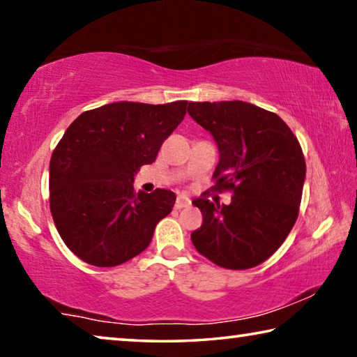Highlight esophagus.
Masks as SVG:
<instances>
[{"label":"esophagus","instance_id":"34e87169","mask_svg":"<svg viewBox=\"0 0 357 357\" xmlns=\"http://www.w3.org/2000/svg\"><path fill=\"white\" fill-rule=\"evenodd\" d=\"M190 198L187 197V195H178V198H176V203H174V208L176 209H183V208H187V206H190Z\"/></svg>","mask_w":357,"mask_h":357}]
</instances>
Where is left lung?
<instances>
[{
	"instance_id": "obj_1",
	"label": "left lung",
	"mask_w": 357,
	"mask_h": 357,
	"mask_svg": "<svg viewBox=\"0 0 357 357\" xmlns=\"http://www.w3.org/2000/svg\"><path fill=\"white\" fill-rule=\"evenodd\" d=\"M187 112L219 148L215 189L233 190L229 204L204 197L192 202L203 214L192 243L222 268L258 266L298 219L305 179L298 138L280 116L249 102H189Z\"/></svg>"
}]
</instances>
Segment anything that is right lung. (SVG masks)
Segmentation results:
<instances>
[{
    "label": "right lung",
    "mask_w": 357,
    "mask_h": 357,
    "mask_svg": "<svg viewBox=\"0 0 357 357\" xmlns=\"http://www.w3.org/2000/svg\"><path fill=\"white\" fill-rule=\"evenodd\" d=\"M187 108V100L113 102L82 113L64 132L50 159V211L64 244L84 263L129 261L172 213V190L135 193L134 179L155 160Z\"/></svg>",
    "instance_id": "obj_1"
}]
</instances>
